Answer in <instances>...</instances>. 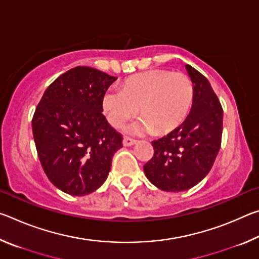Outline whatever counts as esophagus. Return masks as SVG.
Instances as JSON below:
<instances>
[{"label": "esophagus", "mask_w": 259, "mask_h": 259, "mask_svg": "<svg viewBox=\"0 0 259 259\" xmlns=\"http://www.w3.org/2000/svg\"><path fill=\"white\" fill-rule=\"evenodd\" d=\"M136 143H137V140L134 139V138L124 137V139H123V145L124 146H133V145H135Z\"/></svg>", "instance_id": "esophagus-1"}]
</instances>
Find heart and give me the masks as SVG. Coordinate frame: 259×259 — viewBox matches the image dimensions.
Returning <instances> with one entry per match:
<instances>
[{"instance_id": "b5f03b06", "label": "heart", "mask_w": 259, "mask_h": 259, "mask_svg": "<svg viewBox=\"0 0 259 259\" xmlns=\"http://www.w3.org/2000/svg\"><path fill=\"white\" fill-rule=\"evenodd\" d=\"M194 102V85L185 73L152 69L126 80L122 89L109 88L104 94L103 108L115 128L137 115L144 119L131 126L133 133L172 131L181 125Z\"/></svg>"}]
</instances>
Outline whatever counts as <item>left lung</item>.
<instances>
[{"label": "left lung", "mask_w": 259, "mask_h": 259, "mask_svg": "<svg viewBox=\"0 0 259 259\" xmlns=\"http://www.w3.org/2000/svg\"><path fill=\"white\" fill-rule=\"evenodd\" d=\"M194 84V102L183 123L152 142L154 154L144 165L148 181L166 192H182L207 176L219 152L223 107L207 77L186 65Z\"/></svg>", "instance_id": "1"}]
</instances>
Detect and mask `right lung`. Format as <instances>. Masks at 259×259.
<instances>
[{
    "instance_id": "1",
    "label": "right lung",
    "mask_w": 259,
    "mask_h": 259,
    "mask_svg": "<svg viewBox=\"0 0 259 259\" xmlns=\"http://www.w3.org/2000/svg\"><path fill=\"white\" fill-rule=\"evenodd\" d=\"M116 80L77 66L47 88L32 120L37 155L47 177L67 194L87 195L103 185L122 135L103 115V97Z\"/></svg>"
}]
</instances>
